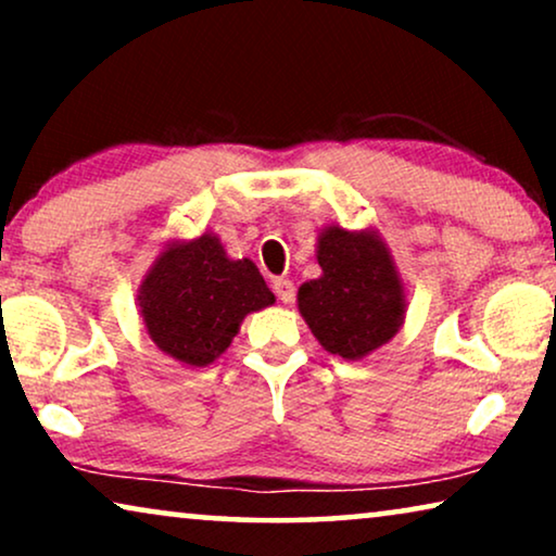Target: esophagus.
<instances>
[{
	"label": "esophagus",
	"instance_id": "1",
	"mask_svg": "<svg viewBox=\"0 0 556 556\" xmlns=\"http://www.w3.org/2000/svg\"><path fill=\"white\" fill-rule=\"evenodd\" d=\"M273 291H276V295L283 303H293V299H295V286L288 278L273 280Z\"/></svg>",
	"mask_w": 556,
	"mask_h": 556
}]
</instances>
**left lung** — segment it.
Masks as SVG:
<instances>
[{
	"label": "left lung",
	"mask_w": 556,
	"mask_h": 556,
	"mask_svg": "<svg viewBox=\"0 0 556 556\" xmlns=\"http://www.w3.org/2000/svg\"><path fill=\"white\" fill-rule=\"evenodd\" d=\"M321 276L299 288V314L326 352L356 362L402 329L407 291L375 227L326 225L316 238Z\"/></svg>",
	"instance_id": "8db88e82"
}]
</instances>
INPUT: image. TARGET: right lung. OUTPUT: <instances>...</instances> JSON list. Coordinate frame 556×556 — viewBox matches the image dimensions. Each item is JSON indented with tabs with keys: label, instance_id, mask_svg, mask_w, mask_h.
<instances>
[{
	"label": "right lung",
	"instance_id": "right-lung-1",
	"mask_svg": "<svg viewBox=\"0 0 556 556\" xmlns=\"http://www.w3.org/2000/svg\"><path fill=\"white\" fill-rule=\"evenodd\" d=\"M276 295L250 257L227 255L215 232L169 240L139 286L136 306L159 352L185 367H207L238 337L248 314Z\"/></svg>",
	"mask_w": 556,
	"mask_h": 556
}]
</instances>
